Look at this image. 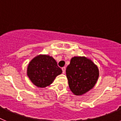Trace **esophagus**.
I'll use <instances>...</instances> for the list:
<instances>
[{"instance_id":"34e87169","label":"esophagus","mask_w":121,"mask_h":121,"mask_svg":"<svg viewBox=\"0 0 121 121\" xmlns=\"http://www.w3.org/2000/svg\"><path fill=\"white\" fill-rule=\"evenodd\" d=\"M62 73H65V70H66L65 67H62Z\"/></svg>"}]
</instances>
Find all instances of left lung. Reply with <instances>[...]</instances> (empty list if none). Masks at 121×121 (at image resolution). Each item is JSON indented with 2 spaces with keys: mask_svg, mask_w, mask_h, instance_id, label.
I'll return each instance as SVG.
<instances>
[{
  "mask_svg": "<svg viewBox=\"0 0 121 121\" xmlns=\"http://www.w3.org/2000/svg\"><path fill=\"white\" fill-rule=\"evenodd\" d=\"M68 85L77 96L93 88L99 78V70L91 60L85 57H73L66 69Z\"/></svg>",
  "mask_w": 121,
  "mask_h": 121,
  "instance_id": "left-lung-1",
  "label": "left lung"
}]
</instances>
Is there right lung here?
I'll use <instances>...</instances> for the list:
<instances>
[{
	"label": "right lung",
	"mask_w": 121,
	"mask_h": 121,
	"mask_svg": "<svg viewBox=\"0 0 121 121\" xmlns=\"http://www.w3.org/2000/svg\"><path fill=\"white\" fill-rule=\"evenodd\" d=\"M62 73L53 57L39 55L31 60L27 68V76L34 85L45 88L52 84L56 77Z\"/></svg>",
	"instance_id": "1"
}]
</instances>
